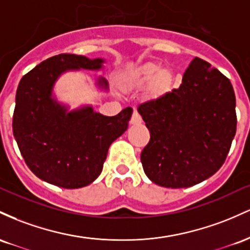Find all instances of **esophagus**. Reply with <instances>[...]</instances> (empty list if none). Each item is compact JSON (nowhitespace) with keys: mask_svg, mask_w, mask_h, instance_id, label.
<instances>
[{"mask_svg":"<svg viewBox=\"0 0 250 250\" xmlns=\"http://www.w3.org/2000/svg\"><path fill=\"white\" fill-rule=\"evenodd\" d=\"M140 123H142V117H140V114L138 113V112L134 111L133 114H132V117H131L130 124L137 125V124H140Z\"/></svg>","mask_w":250,"mask_h":250,"instance_id":"esophagus-1","label":"esophagus"}]
</instances>
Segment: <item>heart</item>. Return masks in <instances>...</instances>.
I'll return each instance as SVG.
<instances>
[{
  "label": "heart",
  "instance_id": "b5f03b06",
  "mask_svg": "<svg viewBox=\"0 0 250 250\" xmlns=\"http://www.w3.org/2000/svg\"><path fill=\"white\" fill-rule=\"evenodd\" d=\"M130 83L137 86L150 85L151 94L162 97L172 88L173 74L169 69H161L159 64L147 63L130 77Z\"/></svg>",
  "mask_w": 250,
  "mask_h": 250
}]
</instances>
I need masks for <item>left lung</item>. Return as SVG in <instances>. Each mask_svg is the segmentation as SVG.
Segmentation results:
<instances>
[{
  "label": "left lung",
  "instance_id": "left-lung-1",
  "mask_svg": "<svg viewBox=\"0 0 250 250\" xmlns=\"http://www.w3.org/2000/svg\"><path fill=\"white\" fill-rule=\"evenodd\" d=\"M236 100L230 81L195 58L178 88L143 103L138 112L150 131L140 161L161 187L188 188L223 165L236 133Z\"/></svg>",
  "mask_w": 250,
  "mask_h": 250
}]
</instances>
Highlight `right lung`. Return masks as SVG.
Listing matches in <instances>:
<instances>
[{
	"label": "right lung",
	"instance_id": "obj_1",
	"mask_svg": "<svg viewBox=\"0 0 250 250\" xmlns=\"http://www.w3.org/2000/svg\"><path fill=\"white\" fill-rule=\"evenodd\" d=\"M103 62V59L59 54L42 61L20 81L13 133L28 167L42 181L64 189L88 186L102 173L110 145L127 130L131 107L106 117L92 106L68 112L53 98L55 81L62 73L98 71ZM98 85L108 88L105 78H99Z\"/></svg>",
	"mask_w": 250,
	"mask_h": 250
}]
</instances>
